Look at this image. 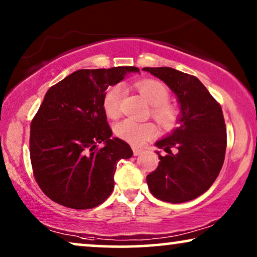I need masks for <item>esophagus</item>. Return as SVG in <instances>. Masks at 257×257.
<instances>
[{"mask_svg": "<svg viewBox=\"0 0 257 257\" xmlns=\"http://www.w3.org/2000/svg\"><path fill=\"white\" fill-rule=\"evenodd\" d=\"M132 150H133V154H135L136 157L137 156H140V154L143 153V150L142 149H138V147H132Z\"/></svg>", "mask_w": 257, "mask_h": 257, "instance_id": "1", "label": "esophagus"}]
</instances>
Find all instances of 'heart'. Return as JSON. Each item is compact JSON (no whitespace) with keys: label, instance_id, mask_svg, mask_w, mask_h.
<instances>
[{"label":"heart","instance_id":"heart-1","mask_svg":"<svg viewBox=\"0 0 257 257\" xmlns=\"http://www.w3.org/2000/svg\"><path fill=\"white\" fill-rule=\"evenodd\" d=\"M137 87L144 98L153 105L152 114L161 125L170 127L178 121L179 113L177 108L167 104L170 93L163 83L154 79H146L137 84ZM122 96L124 87L121 85H115L107 91L103 101L104 111L107 117L117 118L120 114ZM115 133L125 142L139 146L156 136L157 127L152 122H140L127 118L118 122L115 126Z\"/></svg>","mask_w":257,"mask_h":257}]
</instances>
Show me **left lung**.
Here are the masks:
<instances>
[{
  "label": "left lung",
  "instance_id": "8db88e82",
  "mask_svg": "<svg viewBox=\"0 0 257 257\" xmlns=\"http://www.w3.org/2000/svg\"><path fill=\"white\" fill-rule=\"evenodd\" d=\"M143 70L163 80L180 104V125L156 143L167 154L157 152L159 165L146 177L147 185L161 201H189L203 194L222 168L227 147L222 108L194 76L166 66Z\"/></svg>",
  "mask_w": 257,
  "mask_h": 257
}]
</instances>
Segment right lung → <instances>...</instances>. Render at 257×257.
Returning a JSON list of instances; mask_svg holds the SVG:
<instances>
[{
  "label": "right lung",
  "instance_id": "obj_1",
  "mask_svg": "<svg viewBox=\"0 0 257 257\" xmlns=\"http://www.w3.org/2000/svg\"><path fill=\"white\" fill-rule=\"evenodd\" d=\"M127 72L139 69L78 70L45 93L30 125V160L38 186L52 201L90 209L113 191L117 163L133 152L124 140L111 137L103 101L107 87ZM101 142L105 145L99 149Z\"/></svg>",
  "mask_w": 257,
  "mask_h": 257
}]
</instances>
